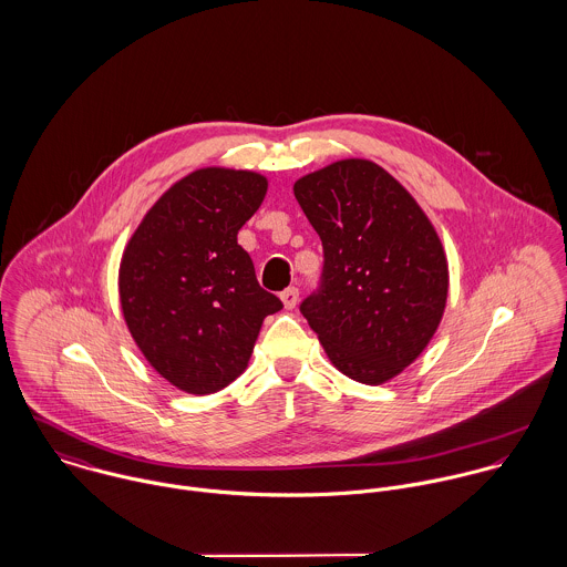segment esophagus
<instances>
[{
	"instance_id": "34e87169",
	"label": "esophagus",
	"mask_w": 567,
	"mask_h": 567,
	"mask_svg": "<svg viewBox=\"0 0 567 567\" xmlns=\"http://www.w3.org/2000/svg\"><path fill=\"white\" fill-rule=\"evenodd\" d=\"M281 301H284V308H286V310H292V308L297 306V301H299V290H297L295 286L286 288V290L281 292Z\"/></svg>"
}]
</instances>
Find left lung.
<instances>
[{
    "label": "left lung",
    "mask_w": 567,
    "mask_h": 567,
    "mask_svg": "<svg viewBox=\"0 0 567 567\" xmlns=\"http://www.w3.org/2000/svg\"><path fill=\"white\" fill-rule=\"evenodd\" d=\"M295 196L324 257L303 317L340 373L371 386L393 380L427 347L447 301V259L432 223L367 159L306 174Z\"/></svg>",
    "instance_id": "obj_1"
}]
</instances>
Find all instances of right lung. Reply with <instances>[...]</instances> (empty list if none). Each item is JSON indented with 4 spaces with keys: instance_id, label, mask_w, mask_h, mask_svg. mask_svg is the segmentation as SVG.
I'll list each match as a JSON object with an SVG mask.
<instances>
[{
    "instance_id": "right-lung-1",
    "label": "right lung",
    "mask_w": 567,
    "mask_h": 567,
    "mask_svg": "<svg viewBox=\"0 0 567 567\" xmlns=\"http://www.w3.org/2000/svg\"><path fill=\"white\" fill-rule=\"evenodd\" d=\"M266 189L257 172L196 169L151 207L124 248V321L151 367L185 393L229 386L246 369L264 319L284 308L257 284L238 244Z\"/></svg>"
}]
</instances>
